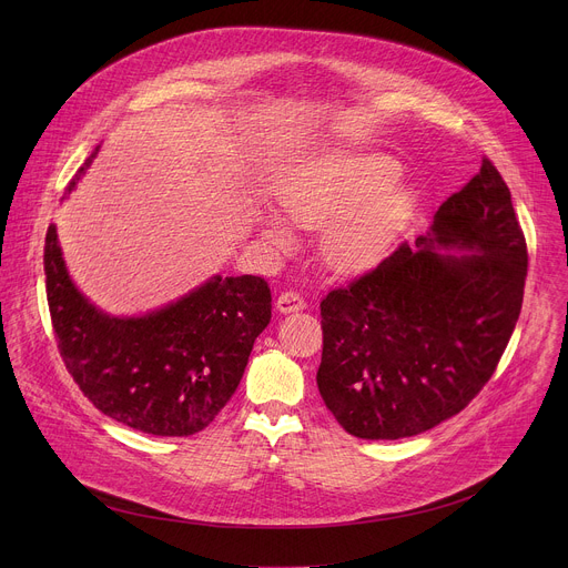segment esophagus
<instances>
[{
  "mask_svg": "<svg viewBox=\"0 0 568 568\" xmlns=\"http://www.w3.org/2000/svg\"><path fill=\"white\" fill-rule=\"evenodd\" d=\"M276 307L281 312H298L305 307V298L298 292L287 290V292H281V296L276 298Z\"/></svg>",
  "mask_w": 568,
  "mask_h": 568,
  "instance_id": "1",
  "label": "esophagus"
}]
</instances>
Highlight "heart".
<instances>
[{"label":"heart","mask_w":568,"mask_h":568,"mask_svg":"<svg viewBox=\"0 0 568 568\" xmlns=\"http://www.w3.org/2000/svg\"><path fill=\"white\" fill-rule=\"evenodd\" d=\"M395 161L382 154H323L296 169L276 193L287 220L301 226H325L323 254L339 272L373 267L407 224L414 195L392 189ZM265 233L287 242L283 222L267 220Z\"/></svg>","instance_id":"obj_1"}]
</instances>
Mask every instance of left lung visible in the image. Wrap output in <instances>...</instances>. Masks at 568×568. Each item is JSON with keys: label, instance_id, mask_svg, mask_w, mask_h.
Masks as SVG:
<instances>
[{"label": "left lung", "instance_id": "1", "mask_svg": "<svg viewBox=\"0 0 568 568\" xmlns=\"http://www.w3.org/2000/svg\"><path fill=\"white\" fill-rule=\"evenodd\" d=\"M416 247L402 242L375 270L321 298L316 386L357 438H407L460 414L517 326L528 250L510 189L488 156L440 204Z\"/></svg>", "mask_w": 568, "mask_h": 568}]
</instances>
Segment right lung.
I'll return each instance as SVG.
<instances>
[{"label": "right lung", "mask_w": 568, "mask_h": 568, "mask_svg": "<svg viewBox=\"0 0 568 568\" xmlns=\"http://www.w3.org/2000/svg\"><path fill=\"white\" fill-rule=\"evenodd\" d=\"M44 274L53 335L69 375L99 412L152 436H193L209 427L272 318L270 285L252 274L213 276L145 316L103 314L73 287L55 224L47 229Z\"/></svg>", "instance_id": "obj_1"}]
</instances>
